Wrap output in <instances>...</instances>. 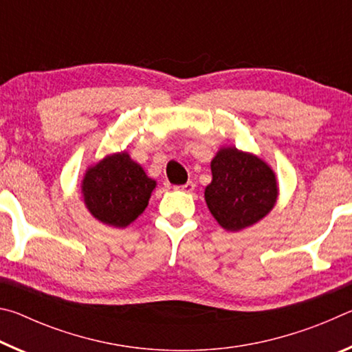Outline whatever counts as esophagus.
I'll return each mask as SVG.
<instances>
[{"instance_id":"obj_1","label":"esophagus","mask_w":352,"mask_h":352,"mask_svg":"<svg viewBox=\"0 0 352 352\" xmlns=\"http://www.w3.org/2000/svg\"><path fill=\"white\" fill-rule=\"evenodd\" d=\"M194 188H195L194 182H188V183L182 184V186H175L174 189H177V190H183V192H192Z\"/></svg>"}]
</instances>
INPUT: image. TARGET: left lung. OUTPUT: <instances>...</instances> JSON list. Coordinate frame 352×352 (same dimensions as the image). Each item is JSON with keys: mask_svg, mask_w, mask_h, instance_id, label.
Here are the masks:
<instances>
[{"mask_svg": "<svg viewBox=\"0 0 352 352\" xmlns=\"http://www.w3.org/2000/svg\"><path fill=\"white\" fill-rule=\"evenodd\" d=\"M211 172L212 182L205 189V200L226 231H239L259 222L275 206V172L256 155L223 147L212 158Z\"/></svg>", "mask_w": 352, "mask_h": 352, "instance_id": "obj_1", "label": "left lung"}]
</instances>
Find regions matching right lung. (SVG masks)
I'll use <instances>...</instances> for the list:
<instances>
[{
    "instance_id": "obj_1",
    "label": "right lung",
    "mask_w": 352,
    "mask_h": 352,
    "mask_svg": "<svg viewBox=\"0 0 352 352\" xmlns=\"http://www.w3.org/2000/svg\"><path fill=\"white\" fill-rule=\"evenodd\" d=\"M157 183L127 152L113 153L88 168L82 182L83 201L99 222L126 228L146 210Z\"/></svg>"
}]
</instances>
